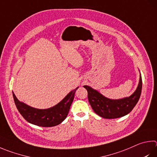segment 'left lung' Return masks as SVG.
I'll use <instances>...</instances> for the list:
<instances>
[{"mask_svg": "<svg viewBox=\"0 0 157 157\" xmlns=\"http://www.w3.org/2000/svg\"><path fill=\"white\" fill-rule=\"evenodd\" d=\"M84 87L88 91V101L97 115L105 119H116L126 115L137 104L141 93L142 79L140 76L138 87L132 95L117 100L105 98L90 86Z\"/></svg>", "mask_w": 157, "mask_h": 157, "instance_id": "1", "label": "left lung"}]
</instances>
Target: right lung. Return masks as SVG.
I'll return each mask as SVG.
<instances>
[{"instance_id":"obj_1","label":"right lung","mask_w":157,"mask_h":157,"mask_svg":"<svg viewBox=\"0 0 157 157\" xmlns=\"http://www.w3.org/2000/svg\"><path fill=\"white\" fill-rule=\"evenodd\" d=\"M68 94L59 104L48 109H37L18 101L13 93L17 109L27 121L42 127H52L63 121L68 115L76 90Z\"/></svg>"}]
</instances>
